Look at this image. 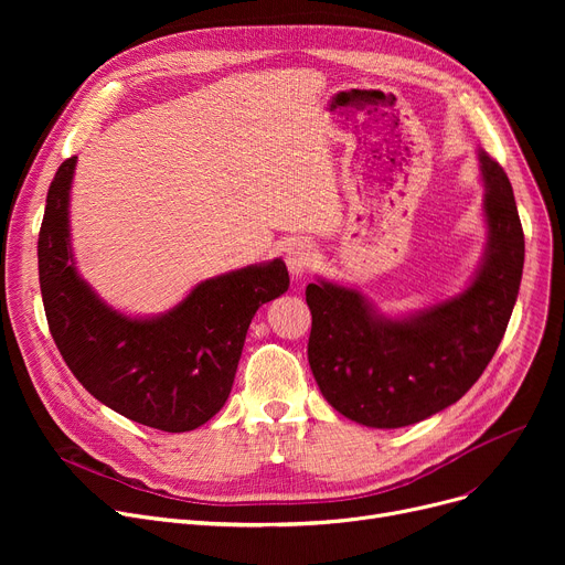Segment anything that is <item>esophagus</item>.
I'll use <instances>...</instances> for the list:
<instances>
[{"label":"esophagus","mask_w":565,"mask_h":565,"mask_svg":"<svg viewBox=\"0 0 565 565\" xmlns=\"http://www.w3.org/2000/svg\"><path fill=\"white\" fill-rule=\"evenodd\" d=\"M316 258V249L313 245L305 243V241H298L288 245L286 249V265H288V273L295 277V279H302L307 275V270L311 267Z\"/></svg>","instance_id":"1"}]
</instances>
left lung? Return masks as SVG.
<instances>
[{
    "mask_svg": "<svg viewBox=\"0 0 565 565\" xmlns=\"http://www.w3.org/2000/svg\"><path fill=\"white\" fill-rule=\"evenodd\" d=\"M488 243L462 292L401 318L384 316L358 288L307 286L309 364L337 412L369 428H403L460 401L497 352L518 300L524 233L513 188L483 148Z\"/></svg>",
    "mask_w": 565,
    "mask_h": 565,
    "instance_id": "obj_1",
    "label": "left lung"
}]
</instances>
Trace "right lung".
Wrapping results in <instances>:
<instances>
[{"instance_id":"add662e5","label":"right lung","mask_w":565,"mask_h":565,"mask_svg":"<svg viewBox=\"0 0 565 565\" xmlns=\"http://www.w3.org/2000/svg\"><path fill=\"white\" fill-rule=\"evenodd\" d=\"M77 158L56 169L39 233V279L52 339L82 387L124 417L164 433L203 426L224 407L249 322L288 290L281 258L196 284L160 316L111 309L75 267L71 185Z\"/></svg>"}]
</instances>
